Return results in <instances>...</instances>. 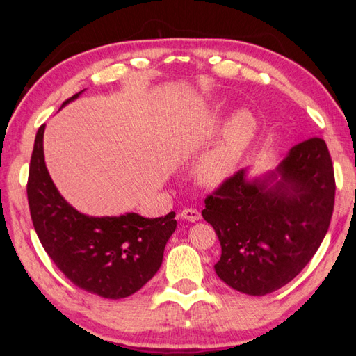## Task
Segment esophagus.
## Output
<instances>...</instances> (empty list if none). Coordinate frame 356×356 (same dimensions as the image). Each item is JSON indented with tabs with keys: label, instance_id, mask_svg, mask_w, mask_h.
<instances>
[{
	"label": "esophagus",
	"instance_id": "esophagus-1",
	"mask_svg": "<svg viewBox=\"0 0 356 356\" xmlns=\"http://www.w3.org/2000/svg\"><path fill=\"white\" fill-rule=\"evenodd\" d=\"M179 217L180 218H184V220H188V222H197V220H200V213L197 209H194V208H185L182 213L179 214Z\"/></svg>",
	"mask_w": 356,
	"mask_h": 356
}]
</instances>
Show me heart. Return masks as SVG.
I'll use <instances>...</instances> for the list:
<instances>
[{"instance_id": "b5f03b06", "label": "heart", "mask_w": 356, "mask_h": 356, "mask_svg": "<svg viewBox=\"0 0 356 356\" xmlns=\"http://www.w3.org/2000/svg\"><path fill=\"white\" fill-rule=\"evenodd\" d=\"M257 133L249 110H237L225 120L214 140L194 163V176L203 186H217L231 176Z\"/></svg>"}]
</instances>
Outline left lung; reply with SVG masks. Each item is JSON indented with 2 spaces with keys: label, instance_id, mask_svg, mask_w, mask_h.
Returning a JSON list of instances; mask_svg holds the SVG:
<instances>
[{
  "label": "left lung",
  "instance_id": "left-lung-1",
  "mask_svg": "<svg viewBox=\"0 0 356 356\" xmlns=\"http://www.w3.org/2000/svg\"><path fill=\"white\" fill-rule=\"evenodd\" d=\"M240 170L205 199L203 218L222 246L216 274L232 289L266 295L297 277L329 229L335 203L326 142L292 147L274 171Z\"/></svg>",
  "mask_w": 356,
  "mask_h": 356
}]
</instances>
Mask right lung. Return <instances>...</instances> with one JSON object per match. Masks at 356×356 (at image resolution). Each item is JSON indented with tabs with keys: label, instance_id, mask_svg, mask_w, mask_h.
Segmentation results:
<instances>
[{
	"label": "right lung",
	"instance_id": "obj_1",
	"mask_svg": "<svg viewBox=\"0 0 356 356\" xmlns=\"http://www.w3.org/2000/svg\"><path fill=\"white\" fill-rule=\"evenodd\" d=\"M44 130L41 125L36 133L27 182L30 216L42 248L82 291L110 300L130 297L161 268L165 245L177 226L176 213L157 218L136 213L111 217L79 213L59 194L47 171Z\"/></svg>",
	"mask_w": 356,
	"mask_h": 356
}]
</instances>
